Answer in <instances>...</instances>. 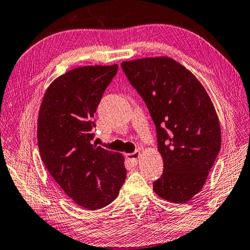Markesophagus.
Segmentation results:
<instances>
[{"mask_svg":"<svg viewBox=\"0 0 250 250\" xmlns=\"http://www.w3.org/2000/svg\"><path fill=\"white\" fill-rule=\"evenodd\" d=\"M139 158H140V152L139 151H135L134 153H130V154H126V160H128L131 165H138L139 163Z\"/></svg>","mask_w":250,"mask_h":250,"instance_id":"obj_1","label":"esophagus"}]
</instances>
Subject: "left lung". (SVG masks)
<instances>
[{"instance_id": "1", "label": "left lung", "mask_w": 250, "mask_h": 250, "mask_svg": "<svg viewBox=\"0 0 250 250\" xmlns=\"http://www.w3.org/2000/svg\"><path fill=\"white\" fill-rule=\"evenodd\" d=\"M121 67L156 126L164 170L153 183L154 191L186 203L202 189L220 152L214 106L196 76L168 57L125 61Z\"/></svg>"}]
</instances>
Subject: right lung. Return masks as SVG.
I'll return each mask as SVG.
<instances>
[{
  "label": "right lung",
  "mask_w": 250,
  "mask_h": 250,
  "mask_svg": "<svg viewBox=\"0 0 250 250\" xmlns=\"http://www.w3.org/2000/svg\"><path fill=\"white\" fill-rule=\"evenodd\" d=\"M118 65L82 66L54 80L38 117L39 153L50 175L76 204L98 210L117 198L126 176L120 153L96 144L93 121Z\"/></svg>",
  "instance_id": "add662e5"
}]
</instances>
